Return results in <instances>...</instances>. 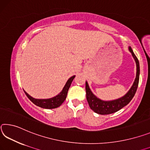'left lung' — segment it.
I'll use <instances>...</instances> for the list:
<instances>
[{
	"label": "left lung",
	"instance_id": "left-lung-1",
	"mask_svg": "<svg viewBox=\"0 0 150 150\" xmlns=\"http://www.w3.org/2000/svg\"><path fill=\"white\" fill-rule=\"evenodd\" d=\"M129 50L130 51L132 56L136 62L137 66V72H136V78L135 79L134 84L132 86L130 90L128 92L123 96L117 100H113V101H103L100 100L99 98L96 97L92 94L91 90L88 86L87 82H86V99L89 104L90 108H91L94 112L97 113L98 114L106 115L110 114L118 111L125 105L128 104L129 102L134 98L135 94H136L137 86H138L139 83V60L136 56L135 55L133 50L131 47H129Z\"/></svg>",
	"mask_w": 150,
	"mask_h": 150
}]
</instances>
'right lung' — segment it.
I'll list each match as a JSON object with an SVG mask.
<instances>
[{
    "instance_id": "1",
    "label": "right lung",
    "mask_w": 150,
    "mask_h": 150,
    "mask_svg": "<svg viewBox=\"0 0 150 150\" xmlns=\"http://www.w3.org/2000/svg\"><path fill=\"white\" fill-rule=\"evenodd\" d=\"M75 78V76H73L71 78H69V80L67 81L66 84H65L64 87L62 91L61 92L60 94L56 96L50 98V99H35L29 96L27 93L24 91V93L26 95V96L28 98V99L30 101L38 106L42 108L45 109H53L56 108L60 106V105L64 102L66 100V96H67V93L68 91V89L71 85L72 80L74 78Z\"/></svg>"
}]
</instances>
